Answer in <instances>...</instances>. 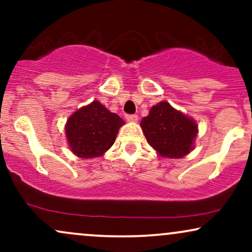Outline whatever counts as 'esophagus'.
<instances>
[{
    "label": "esophagus",
    "instance_id": "esophagus-1",
    "mask_svg": "<svg viewBox=\"0 0 252 252\" xmlns=\"http://www.w3.org/2000/svg\"><path fill=\"white\" fill-rule=\"evenodd\" d=\"M126 120L128 121V123H137V121H138V115H135V114H132V115L127 114L126 115Z\"/></svg>",
    "mask_w": 252,
    "mask_h": 252
}]
</instances>
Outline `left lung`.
<instances>
[{
  "label": "left lung",
  "instance_id": "left-lung-1",
  "mask_svg": "<svg viewBox=\"0 0 252 252\" xmlns=\"http://www.w3.org/2000/svg\"><path fill=\"white\" fill-rule=\"evenodd\" d=\"M147 143L160 157L179 159L194 149L198 134L196 120L178 111L167 101L158 102L140 123Z\"/></svg>",
  "mask_w": 252,
  "mask_h": 252
}]
</instances>
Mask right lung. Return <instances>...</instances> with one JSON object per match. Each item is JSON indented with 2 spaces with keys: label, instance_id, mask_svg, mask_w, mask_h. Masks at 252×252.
Wrapping results in <instances>:
<instances>
[{
  "label": "right lung",
  "instance_id": "obj_1",
  "mask_svg": "<svg viewBox=\"0 0 252 252\" xmlns=\"http://www.w3.org/2000/svg\"><path fill=\"white\" fill-rule=\"evenodd\" d=\"M124 124L125 121L119 115L109 112L94 100L74 112L67 119L64 133L68 146L79 158L101 157L114 144Z\"/></svg>",
  "mask_w": 252,
  "mask_h": 252
}]
</instances>
